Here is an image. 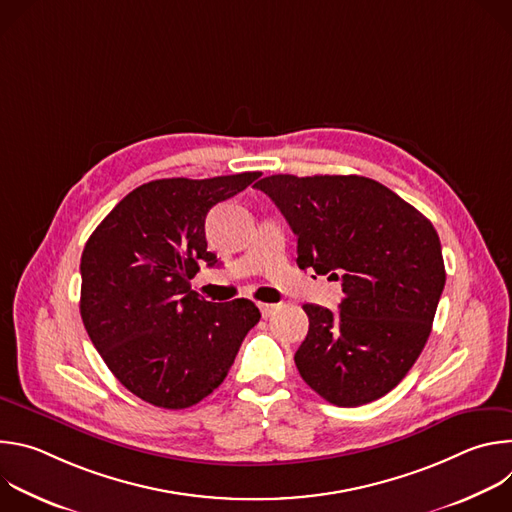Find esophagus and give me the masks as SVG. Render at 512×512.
<instances>
[{"mask_svg": "<svg viewBox=\"0 0 512 512\" xmlns=\"http://www.w3.org/2000/svg\"><path fill=\"white\" fill-rule=\"evenodd\" d=\"M279 306L277 304H259V310H261V314H263V318H269L275 310H277Z\"/></svg>", "mask_w": 512, "mask_h": 512, "instance_id": "34e87169", "label": "esophagus"}]
</instances>
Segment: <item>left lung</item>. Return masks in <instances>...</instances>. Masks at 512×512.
I'll use <instances>...</instances> for the list:
<instances>
[{
	"label": "left lung",
	"mask_w": 512,
	"mask_h": 512,
	"mask_svg": "<svg viewBox=\"0 0 512 512\" xmlns=\"http://www.w3.org/2000/svg\"><path fill=\"white\" fill-rule=\"evenodd\" d=\"M298 237V267L342 281L340 312L306 304L302 379L338 407L371 403L419 358L446 285L427 218L364 176L275 174L259 180Z\"/></svg>",
	"instance_id": "obj_1"
}]
</instances>
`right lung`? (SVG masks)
Listing matches in <instances>:
<instances>
[{"mask_svg": "<svg viewBox=\"0 0 512 512\" xmlns=\"http://www.w3.org/2000/svg\"><path fill=\"white\" fill-rule=\"evenodd\" d=\"M261 172L206 180L164 178L129 192L81 257V318L117 381L145 403L186 409L221 385L259 308L214 304L190 289L206 251L208 210Z\"/></svg>", "mask_w": 512, "mask_h": 512, "instance_id": "right-lung-1", "label": "right lung"}]
</instances>
